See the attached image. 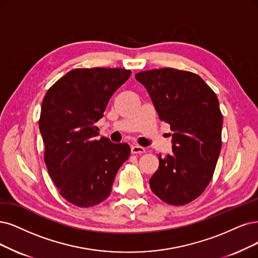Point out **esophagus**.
<instances>
[{"label": "esophagus", "instance_id": "34e87169", "mask_svg": "<svg viewBox=\"0 0 258 258\" xmlns=\"http://www.w3.org/2000/svg\"><path fill=\"white\" fill-rule=\"evenodd\" d=\"M131 152L133 154H142V153H145V152H146V149L140 147V146H132Z\"/></svg>", "mask_w": 258, "mask_h": 258}]
</instances>
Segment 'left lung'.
Returning <instances> with one entry per match:
<instances>
[{
    "label": "left lung",
    "instance_id": "1",
    "mask_svg": "<svg viewBox=\"0 0 258 258\" xmlns=\"http://www.w3.org/2000/svg\"><path fill=\"white\" fill-rule=\"evenodd\" d=\"M145 86L159 119L172 134V153L159 154L150 187L171 205H185L201 196L212 180L221 151L222 113L216 93L196 73L172 68L135 75Z\"/></svg>",
    "mask_w": 258,
    "mask_h": 258
}]
</instances>
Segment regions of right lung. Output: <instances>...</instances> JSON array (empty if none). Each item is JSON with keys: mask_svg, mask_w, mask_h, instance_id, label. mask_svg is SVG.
Here are the masks:
<instances>
[{"mask_svg": "<svg viewBox=\"0 0 258 258\" xmlns=\"http://www.w3.org/2000/svg\"><path fill=\"white\" fill-rule=\"evenodd\" d=\"M130 76V70L120 68L71 70L43 98L39 130L45 165L59 194L79 207L109 197L118 170L131 154L127 144L97 140L94 126Z\"/></svg>", "mask_w": 258, "mask_h": 258, "instance_id": "add662e5", "label": "right lung"}]
</instances>
